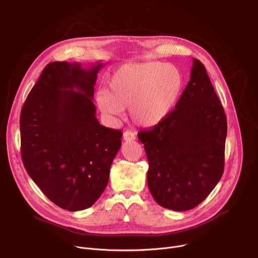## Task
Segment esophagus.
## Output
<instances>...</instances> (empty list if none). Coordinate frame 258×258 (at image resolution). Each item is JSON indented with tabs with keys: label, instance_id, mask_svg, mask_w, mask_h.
<instances>
[{
	"label": "esophagus",
	"instance_id": "esophagus-1",
	"mask_svg": "<svg viewBox=\"0 0 258 258\" xmlns=\"http://www.w3.org/2000/svg\"><path fill=\"white\" fill-rule=\"evenodd\" d=\"M136 139V135L131 131H125L123 134V140L125 141H134Z\"/></svg>",
	"mask_w": 258,
	"mask_h": 258
}]
</instances>
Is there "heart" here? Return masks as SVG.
<instances>
[{
	"label": "heart",
	"instance_id": "obj_1",
	"mask_svg": "<svg viewBox=\"0 0 258 258\" xmlns=\"http://www.w3.org/2000/svg\"><path fill=\"white\" fill-rule=\"evenodd\" d=\"M183 80L176 68L161 62L130 63L117 70L109 90L96 94V104L110 122H116L130 109L133 121L140 126L159 124L174 109Z\"/></svg>",
	"mask_w": 258,
	"mask_h": 258
}]
</instances>
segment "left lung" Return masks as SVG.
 <instances>
[{"label": "left lung", "instance_id": "obj_1", "mask_svg": "<svg viewBox=\"0 0 258 258\" xmlns=\"http://www.w3.org/2000/svg\"><path fill=\"white\" fill-rule=\"evenodd\" d=\"M227 120L204 65L193 59L191 78L162 122L138 134L149 169L147 184L161 207L196 208L224 171Z\"/></svg>", "mask_w": 258, "mask_h": 258}]
</instances>
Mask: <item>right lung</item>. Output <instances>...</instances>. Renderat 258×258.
Wrapping results in <instances>:
<instances>
[{
	"label": "right lung",
	"instance_id": "1",
	"mask_svg": "<svg viewBox=\"0 0 258 258\" xmlns=\"http://www.w3.org/2000/svg\"><path fill=\"white\" fill-rule=\"evenodd\" d=\"M105 63L51 62L21 112V152L28 174L42 193L70 212L90 208L109 181L122 132L101 125L93 104Z\"/></svg>",
	"mask_w": 258,
	"mask_h": 258
}]
</instances>
